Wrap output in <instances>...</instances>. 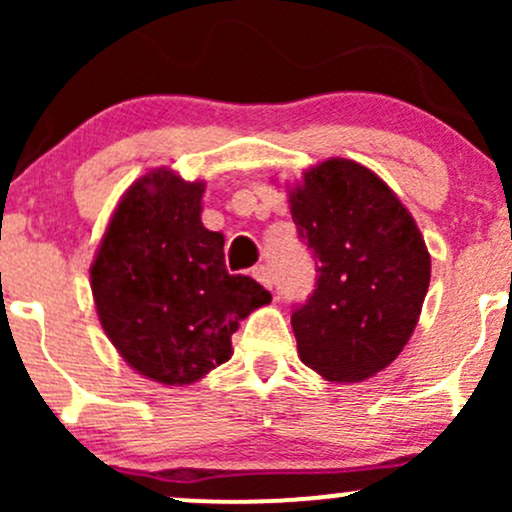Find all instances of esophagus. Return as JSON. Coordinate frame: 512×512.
<instances>
[{"label":"esophagus","mask_w":512,"mask_h":512,"mask_svg":"<svg viewBox=\"0 0 512 512\" xmlns=\"http://www.w3.org/2000/svg\"><path fill=\"white\" fill-rule=\"evenodd\" d=\"M252 276H255V279L260 281L262 286H267V289H272V284H274V276H272V269H269L267 264H257V267L252 269Z\"/></svg>","instance_id":"1"}]
</instances>
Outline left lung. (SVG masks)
I'll return each mask as SVG.
<instances>
[{
	"mask_svg": "<svg viewBox=\"0 0 512 512\" xmlns=\"http://www.w3.org/2000/svg\"><path fill=\"white\" fill-rule=\"evenodd\" d=\"M289 202L317 264L315 291L291 315L298 356L330 383H361L419 322L431 281L424 236L395 192L349 158L305 170Z\"/></svg>",
	"mask_w": 512,
	"mask_h": 512,
	"instance_id": "obj_1",
	"label": "left lung"
}]
</instances>
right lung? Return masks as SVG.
Here are the masks:
<instances>
[{"mask_svg":"<svg viewBox=\"0 0 512 512\" xmlns=\"http://www.w3.org/2000/svg\"><path fill=\"white\" fill-rule=\"evenodd\" d=\"M202 195V180L146 173L122 195L91 264L105 334L161 385H190L226 363L240 320L272 301L255 279L228 274L223 236L202 223Z\"/></svg>","mask_w":512,"mask_h":512,"instance_id":"1","label":"right lung"}]
</instances>
